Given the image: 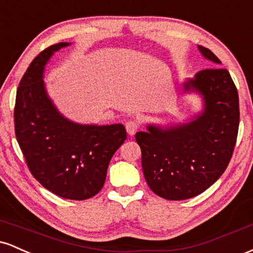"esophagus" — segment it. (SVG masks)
I'll return each instance as SVG.
<instances>
[{
	"label": "esophagus",
	"instance_id": "1",
	"mask_svg": "<svg viewBox=\"0 0 253 253\" xmlns=\"http://www.w3.org/2000/svg\"><path fill=\"white\" fill-rule=\"evenodd\" d=\"M139 129V124L134 120H130L128 123H126V130L129 135H134L136 130Z\"/></svg>",
	"mask_w": 253,
	"mask_h": 253
}]
</instances>
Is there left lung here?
I'll return each mask as SVG.
<instances>
[{"instance_id":"8db88e82","label":"left lung","mask_w":253,"mask_h":253,"mask_svg":"<svg viewBox=\"0 0 253 253\" xmlns=\"http://www.w3.org/2000/svg\"><path fill=\"white\" fill-rule=\"evenodd\" d=\"M213 66L221 62L197 46ZM185 94L201 97L202 110L188 123L168 126L147 125L135 140L150 189L167 200L199 195L217 181L231 161L239 127V97L226 69L210 68L183 82Z\"/></svg>"}]
</instances>
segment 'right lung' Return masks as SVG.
Here are the masks:
<instances>
[{
	"instance_id": "right-lung-1",
	"label": "right lung",
	"mask_w": 253,
	"mask_h": 253,
	"mask_svg": "<svg viewBox=\"0 0 253 253\" xmlns=\"http://www.w3.org/2000/svg\"><path fill=\"white\" fill-rule=\"evenodd\" d=\"M59 42L40 52L16 91L14 123L17 143L32 175L43 188L69 200H86L102 189L110 159L126 140L121 124L82 125L65 118L48 96L46 64Z\"/></svg>"
}]
</instances>
